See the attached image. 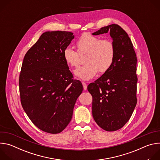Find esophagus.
I'll list each match as a JSON object with an SVG mask.
<instances>
[{"label":"esophagus","instance_id":"1","mask_svg":"<svg viewBox=\"0 0 160 160\" xmlns=\"http://www.w3.org/2000/svg\"><path fill=\"white\" fill-rule=\"evenodd\" d=\"M82 85H83V89H84V90H87V84H86L85 82H82Z\"/></svg>","mask_w":160,"mask_h":160}]
</instances>
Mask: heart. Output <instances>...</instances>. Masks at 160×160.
<instances>
[{
  "instance_id": "1",
  "label": "heart",
  "mask_w": 160,
  "mask_h": 160,
  "mask_svg": "<svg viewBox=\"0 0 160 160\" xmlns=\"http://www.w3.org/2000/svg\"><path fill=\"white\" fill-rule=\"evenodd\" d=\"M78 52L71 47H66L62 52L63 59L70 67H77L79 64L80 55L87 54L85 65L79 66L74 71L75 75L83 80L94 78L98 72H107L114 63L115 58V47L110 39H101L99 37L83 33L77 40Z\"/></svg>"
}]
</instances>
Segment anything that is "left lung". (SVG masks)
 I'll return each instance as SVG.
<instances>
[{
	"mask_svg": "<svg viewBox=\"0 0 160 160\" xmlns=\"http://www.w3.org/2000/svg\"><path fill=\"white\" fill-rule=\"evenodd\" d=\"M109 32L115 47V58L110 69L87 89L92 96V116L103 130L112 132L122 128L130 118L137 104V57L126 32L112 24L94 35Z\"/></svg>",
	"mask_w": 160,
	"mask_h": 160,
	"instance_id": "8db88e82",
	"label": "left lung"
}]
</instances>
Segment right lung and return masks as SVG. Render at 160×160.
I'll return each instance as SVG.
<instances>
[{"instance_id":"1","label":"right lung","mask_w":160,"mask_h":160,"mask_svg":"<svg viewBox=\"0 0 160 160\" xmlns=\"http://www.w3.org/2000/svg\"><path fill=\"white\" fill-rule=\"evenodd\" d=\"M70 32H46L26 53L19 79L21 103L32 123L41 130L61 132L70 122L80 81L65 62L62 52L74 38Z\"/></svg>"}]
</instances>
